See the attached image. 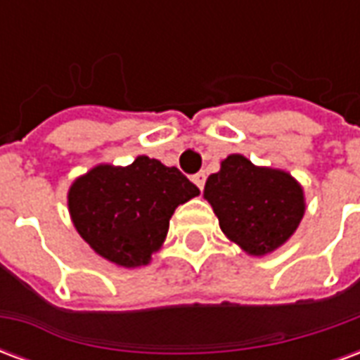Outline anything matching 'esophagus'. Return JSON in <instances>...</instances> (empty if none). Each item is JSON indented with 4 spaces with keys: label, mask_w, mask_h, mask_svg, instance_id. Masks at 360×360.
Segmentation results:
<instances>
[{
    "label": "esophagus",
    "mask_w": 360,
    "mask_h": 360,
    "mask_svg": "<svg viewBox=\"0 0 360 360\" xmlns=\"http://www.w3.org/2000/svg\"><path fill=\"white\" fill-rule=\"evenodd\" d=\"M193 183H195L196 187L202 191L204 188V183H206V173L204 172H198L196 175H193Z\"/></svg>",
    "instance_id": "esophagus-1"
}]
</instances>
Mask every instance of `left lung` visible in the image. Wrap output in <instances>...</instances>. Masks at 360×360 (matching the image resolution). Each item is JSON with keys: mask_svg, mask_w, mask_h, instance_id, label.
I'll return each instance as SVG.
<instances>
[{"mask_svg": "<svg viewBox=\"0 0 360 360\" xmlns=\"http://www.w3.org/2000/svg\"><path fill=\"white\" fill-rule=\"evenodd\" d=\"M204 196L221 231L255 257L283 245L304 214L302 188L289 173L257 167L239 154L227 156L212 173Z\"/></svg>", "mask_w": 360, "mask_h": 360, "instance_id": "obj_1", "label": "left lung"}]
</instances>
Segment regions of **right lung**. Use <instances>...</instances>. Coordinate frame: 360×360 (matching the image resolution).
<instances>
[{
	"instance_id": "obj_1",
	"label": "right lung",
	"mask_w": 360,
	"mask_h": 360,
	"mask_svg": "<svg viewBox=\"0 0 360 360\" xmlns=\"http://www.w3.org/2000/svg\"><path fill=\"white\" fill-rule=\"evenodd\" d=\"M200 193L177 167L139 156L127 167L98 165L69 191V212L84 241L125 268L148 264L179 204Z\"/></svg>"
}]
</instances>
